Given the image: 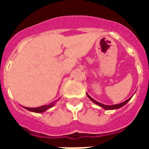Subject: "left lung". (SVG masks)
Instances as JSON below:
<instances>
[{"instance_id":"left-lung-1","label":"left lung","mask_w":149,"mask_h":149,"mask_svg":"<svg viewBox=\"0 0 149 149\" xmlns=\"http://www.w3.org/2000/svg\"><path fill=\"white\" fill-rule=\"evenodd\" d=\"M88 97L93 102H94L95 104H98L99 106L102 107L103 109H107V110H110V109H120V108H121V107H123L125 104H126L128 103V100L131 99V97L129 98V99H128L127 100H125V101H124V102H122V103L120 104H113V105H105V104H103L101 103H99V102H97V100H95L94 99H93L92 97L88 95V94H87Z\"/></svg>"}]
</instances>
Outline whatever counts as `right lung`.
<instances>
[{"mask_svg":"<svg viewBox=\"0 0 149 149\" xmlns=\"http://www.w3.org/2000/svg\"><path fill=\"white\" fill-rule=\"evenodd\" d=\"M54 105V103H51L50 104H48V105H42V106L37 107V108H27V107H24L26 109L29 110L31 112H43L46 111L47 109H49L50 108H52V106Z\"/></svg>","mask_w":149,"mask_h":149,"instance_id":"right-lung-1","label":"right lung"}]
</instances>
